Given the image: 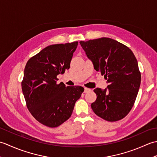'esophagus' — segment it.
<instances>
[{
	"label": "esophagus",
	"mask_w": 157,
	"mask_h": 157,
	"mask_svg": "<svg viewBox=\"0 0 157 157\" xmlns=\"http://www.w3.org/2000/svg\"><path fill=\"white\" fill-rule=\"evenodd\" d=\"M91 90L90 89V88H84V93H86V92H89V91H90Z\"/></svg>",
	"instance_id": "1"
}]
</instances>
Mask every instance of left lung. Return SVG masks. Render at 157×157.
<instances>
[{"mask_svg": "<svg viewBox=\"0 0 157 157\" xmlns=\"http://www.w3.org/2000/svg\"><path fill=\"white\" fill-rule=\"evenodd\" d=\"M94 69L107 79V88H96L91 107L108 121L124 118L131 111L141 82L137 59L128 46L109 38L79 42Z\"/></svg>", "mask_w": 157, "mask_h": 157, "instance_id": "1", "label": "left lung"}]
</instances>
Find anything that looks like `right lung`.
<instances>
[{
    "mask_svg": "<svg viewBox=\"0 0 157 157\" xmlns=\"http://www.w3.org/2000/svg\"><path fill=\"white\" fill-rule=\"evenodd\" d=\"M78 42L52 44L42 49L26 63L21 88L26 105L42 124L56 128L71 117L82 86L56 84L60 73L70 67Z\"/></svg>",
    "mask_w": 157,
    "mask_h": 157,
    "instance_id": "right-lung-1",
    "label": "right lung"
}]
</instances>
